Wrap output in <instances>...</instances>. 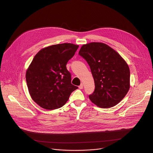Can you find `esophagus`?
Here are the masks:
<instances>
[{
    "mask_svg": "<svg viewBox=\"0 0 153 153\" xmlns=\"http://www.w3.org/2000/svg\"><path fill=\"white\" fill-rule=\"evenodd\" d=\"M79 88L80 89H82V88H83V83H81V84L79 86Z\"/></svg>",
    "mask_w": 153,
    "mask_h": 153,
    "instance_id": "obj_1",
    "label": "esophagus"
}]
</instances>
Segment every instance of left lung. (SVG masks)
Returning <instances> with one entry per match:
<instances>
[{
	"instance_id": "8db88e82",
	"label": "left lung",
	"mask_w": 153,
	"mask_h": 153,
	"mask_svg": "<svg viewBox=\"0 0 153 153\" xmlns=\"http://www.w3.org/2000/svg\"><path fill=\"white\" fill-rule=\"evenodd\" d=\"M79 54L88 63L95 90L89 96L97 106L108 108L119 103L129 91L130 71L120 55L105 43L91 42L82 45Z\"/></svg>"
}]
</instances>
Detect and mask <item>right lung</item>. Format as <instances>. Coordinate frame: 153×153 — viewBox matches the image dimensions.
<instances>
[{
	"label": "right lung",
	"instance_id": "right-lung-1",
	"mask_svg": "<svg viewBox=\"0 0 153 153\" xmlns=\"http://www.w3.org/2000/svg\"><path fill=\"white\" fill-rule=\"evenodd\" d=\"M79 45L70 43L51 45L40 50L26 73L28 89L32 99L46 110L63 106L78 87L71 83L66 65Z\"/></svg>",
	"mask_w": 153,
	"mask_h": 153
}]
</instances>
